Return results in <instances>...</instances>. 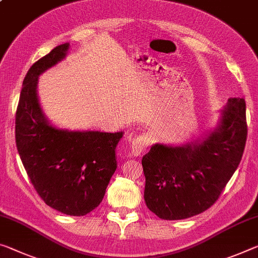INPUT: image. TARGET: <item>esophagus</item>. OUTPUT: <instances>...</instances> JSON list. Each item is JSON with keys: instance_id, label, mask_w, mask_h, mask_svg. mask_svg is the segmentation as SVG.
Here are the masks:
<instances>
[{"instance_id": "1", "label": "esophagus", "mask_w": 258, "mask_h": 258, "mask_svg": "<svg viewBox=\"0 0 258 258\" xmlns=\"http://www.w3.org/2000/svg\"><path fill=\"white\" fill-rule=\"evenodd\" d=\"M149 146V138L147 136H139L132 141V145L130 147L131 154L133 156H140L142 153H145Z\"/></svg>"}]
</instances>
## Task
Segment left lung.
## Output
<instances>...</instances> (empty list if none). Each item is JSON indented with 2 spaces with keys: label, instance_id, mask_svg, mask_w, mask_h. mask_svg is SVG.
<instances>
[{
  "label": "left lung",
  "instance_id": "obj_1",
  "mask_svg": "<svg viewBox=\"0 0 258 258\" xmlns=\"http://www.w3.org/2000/svg\"><path fill=\"white\" fill-rule=\"evenodd\" d=\"M247 133L246 102L234 97L223 110L218 127L203 141L151 147L142 157L148 209L166 220L189 218L209 209L240 164Z\"/></svg>",
  "mask_w": 258,
  "mask_h": 258
}]
</instances>
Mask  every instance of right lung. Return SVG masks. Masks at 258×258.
I'll return each mask as SVG.
<instances>
[{"instance_id": "1", "label": "right lung", "mask_w": 258, "mask_h": 258, "mask_svg": "<svg viewBox=\"0 0 258 258\" xmlns=\"http://www.w3.org/2000/svg\"><path fill=\"white\" fill-rule=\"evenodd\" d=\"M69 46H57L28 70L16 111V145L44 203L65 215L85 216L103 200L116 171L114 149L122 133L58 130L43 116L36 95L38 77L62 60Z\"/></svg>"}]
</instances>
